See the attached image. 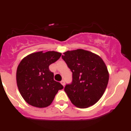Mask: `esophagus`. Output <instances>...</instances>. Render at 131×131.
Instances as JSON below:
<instances>
[{"label": "esophagus", "mask_w": 131, "mask_h": 131, "mask_svg": "<svg viewBox=\"0 0 131 131\" xmlns=\"http://www.w3.org/2000/svg\"><path fill=\"white\" fill-rule=\"evenodd\" d=\"M60 83H61V84H62L63 86H65V81H64V80H62V81L60 82Z\"/></svg>", "instance_id": "obj_1"}]
</instances>
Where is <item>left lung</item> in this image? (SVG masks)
<instances>
[{
  "label": "left lung",
  "instance_id": "8db88e82",
  "mask_svg": "<svg viewBox=\"0 0 131 131\" xmlns=\"http://www.w3.org/2000/svg\"><path fill=\"white\" fill-rule=\"evenodd\" d=\"M62 57L72 72V83L64 88L71 103L80 108L95 104L108 83L104 62L97 54L83 49L68 50Z\"/></svg>",
  "mask_w": 131,
  "mask_h": 131
}]
</instances>
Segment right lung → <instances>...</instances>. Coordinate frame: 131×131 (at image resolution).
<instances>
[{"instance_id":"obj_1","label":"right lung","mask_w":131,"mask_h":131,"mask_svg":"<svg viewBox=\"0 0 131 131\" xmlns=\"http://www.w3.org/2000/svg\"><path fill=\"white\" fill-rule=\"evenodd\" d=\"M62 54L55 51L37 52L23 58L16 71V81L21 95L34 107L50 106L59 90L63 88L54 80L49 66L56 62Z\"/></svg>"}]
</instances>
